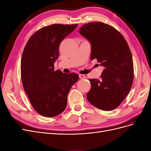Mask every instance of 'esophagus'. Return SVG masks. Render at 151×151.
<instances>
[{"mask_svg":"<svg viewBox=\"0 0 151 151\" xmlns=\"http://www.w3.org/2000/svg\"><path fill=\"white\" fill-rule=\"evenodd\" d=\"M79 78H80V79H85V78H86L85 76H84V75H83V74H79Z\"/></svg>","mask_w":151,"mask_h":151,"instance_id":"1","label":"esophagus"}]
</instances>
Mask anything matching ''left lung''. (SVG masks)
Wrapping results in <instances>:
<instances>
[{"instance_id": "obj_1", "label": "left lung", "mask_w": 151, "mask_h": 151, "mask_svg": "<svg viewBox=\"0 0 151 151\" xmlns=\"http://www.w3.org/2000/svg\"><path fill=\"white\" fill-rule=\"evenodd\" d=\"M79 33L91 43V60L104 67L101 79H89L88 101L104 111L117 108L126 98L134 81L130 48L119 31L101 22L84 24Z\"/></svg>"}]
</instances>
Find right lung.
Returning a JSON list of instances; mask_svg holds the SVG:
<instances>
[{
    "mask_svg": "<svg viewBox=\"0 0 151 151\" xmlns=\"http://www.w3.org/2000/svg\"><path fill=\"white\" fill-rule=\"evenodd\" d=\"M78 24H52L43 27L27 42L21 60L23 88L35 110L53 117L65 110L71 87L79 79L75 73L54 70L60 44Z\"/></svg>",
    "mask_w": 151,
    "mask_h": 151,
    "instance_id": "add662e5",
    "label": "right lung"
}]
</instances>
